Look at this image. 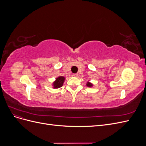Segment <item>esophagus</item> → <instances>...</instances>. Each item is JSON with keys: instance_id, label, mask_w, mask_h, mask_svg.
<instances>
[{"instance_id": "esophagus-1", "label": "esophagus", "mask_w": 146, "mask_h": 146, "mask_svg": "<svg viewBox=\"0 0 146 146\" xmlns=\"http://www.w3.org/2000/svg\"><path fill=\"white\" fill-rule=\"evenodd\" d=\"M73 76L75 77H77L78 76V74H73Z\"/></svg>"}]
</instances>
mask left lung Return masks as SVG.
<instances>
[{
	"instance_id": "8db88e82",
	"label": "left lung",
	"mask_w": 146,
	"mask_h": 146,
	"mask_svg": "<svg viewBox=\"0 0 146 146\" xmlns=\"http://www.w3.org/2000/svg\"><path fill=\"white\" fill-rule=\"evenodd\" d=\"M86 85L88 86H89V87H91V86H92V84L91 83H90V82H88L87 83V84H86Z\"/></svg>"
}]
</instances>
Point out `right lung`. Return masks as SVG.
Segmentation results:
<instances>
[{
  "label": "right lung",
  "mask_w": 146,
  "mask_h": 146,
  "mask_svg": "<svg viewBox=\"0 0 146 146\" xmlns=\"http://www.w3.org/2000/svg\"><path fill=\"white\" fill-rule=\"evenodd\" d=\"M64 77L60 76L58 77L57 78H56L55 82H54L53 83V85H54V88H59L60 87H61L63 86V82L64 81Z\"/></svg>",
  "instance_id": "add662e5"
}]
</instances>
